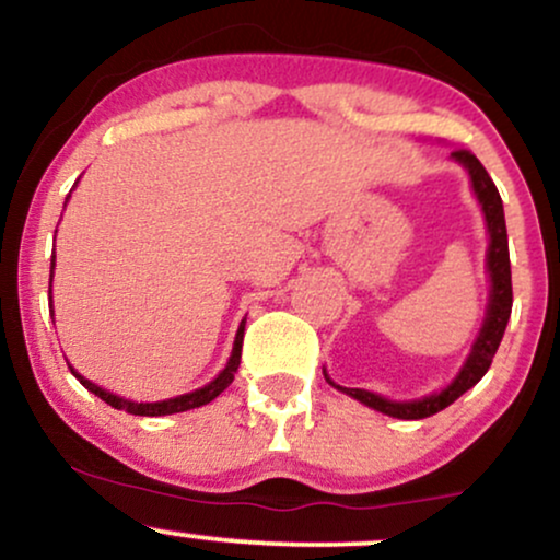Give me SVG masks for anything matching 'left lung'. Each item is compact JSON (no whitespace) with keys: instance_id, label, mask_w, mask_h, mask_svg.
Wrapping results in <instances>:
<instances>
[{"instance_id":"1","label":"left lung","mask_w":560,"mask_h":560,"mask_svg":"<svg viewBox=\"0 0 560 560\" xmlns=\"http://www.w3.org/2000/svg\"><path fill=\"white\" fill-rule=\"evenodd\" d=\"M453 160H458L460 165L468 171L471 176V186L474 195H477L481 213H485L487 221V231H490V247H487V273H490V302H487V318L481 324V331L477 337V342L471 347V355L466 358L464 369L460 374L453 378L442 392H434V395L421 397V400H410V402H392L387 397L374 395L369 389H350V387H339L334 384L329 376L326 382L334 384L337 389H342L345 395L355 397L369 408L378 410V413H387L392 419H405V421H416V419H427V416L440 413L445 410L450 402L458 400L464 392H468L474 384L479 382L481 376L487 374V369L492 365L494 352H498L500 339H503L508 318H511V305H513V287H511V258H508V231H505V215H503V199H500V191L494 182L490 178V173L485 171V165L479 163L477 155H471L468 150H455L450 152Z\"/></svg>"}]
</instances>
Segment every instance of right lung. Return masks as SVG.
<instances>
[{
	"label": "right lung",
	"mask_w": 560,
	"mask_h": 560,
	"mask_svg": "<svg viewBox=\"0 0 560 560\" xmlns=\"http://www.w3.org/2000/svg\"><path fill=\"white\" fill-rule=\"evenodd\" d=\"M79 184V182H75ZM70 197V195H68ZM52 271H55V260H52ZM49 300H52V289H49ZM242 339H244V320L240 326V331H236V339H234V350H231V358L226 363V369L218 374L213 382L205 384L202 389H195L189 392V395H178V397H171V400H160V402H131L126 400V397H118L113 395V392L102 389L100 384L89 382V378H83L79 371L73 369V365H68L70 374H73L79 382L86 387L89 392H94L100 400H105L107 405H113V408L118 410H126V413H133V416H171V413H184V410H191V408H199V405H208L210 400H215L218 395H221L223 389L229 387L231 382H234V374L236 369H240V358H242Z\"/></svg>",
	"instance_id": "add662e5"
}]
</instances>
